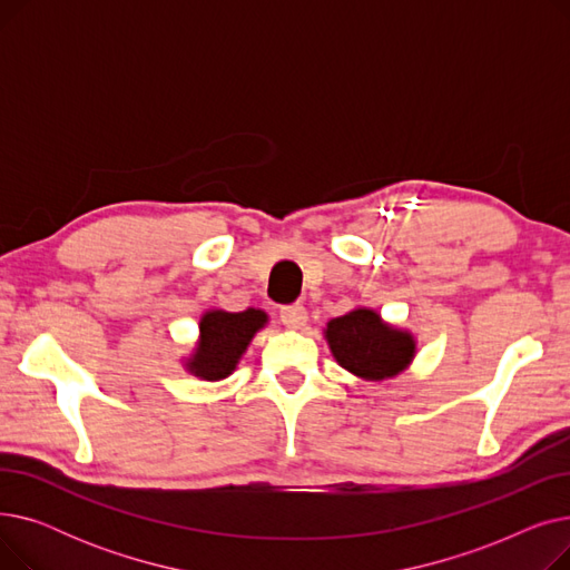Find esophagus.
<instances>
[{
    "instance_id": "obj_1",
    "label": "esophagus",
    "mask_w": 570,
    "mask_h": 570,
    "mask_svg": "<svg viewBox=\"0 0 570 570\" xmlns=\"http://www.w3.org/2000/svg\"><path fill=\"white\" fill-rule=\"evenodd\" d=\"M279 318L286 327H291V331H301V327L307 323V309L303 305H291L279 312Z\"/></svg>"
}]
</instances>
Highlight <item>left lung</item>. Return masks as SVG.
<instances>
[{"label":"left lung","instance_id":"left-lung-1","mask_svg":"<svg viewBox=\"0 0 570 570\" xmlns=\"http://www.w3.org/2000/svg\"><path fill=\"white\" fill-rule=\"evenodd\" d=\"M323 337L340 367L372 383L404 374L417 353L413 333L383 321L372 307H353L327 321Z\"/></svg>","mask_w":570,"mask_h":570}]
</instances>
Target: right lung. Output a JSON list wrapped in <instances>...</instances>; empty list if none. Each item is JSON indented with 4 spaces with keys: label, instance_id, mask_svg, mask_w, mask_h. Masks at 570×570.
I'll return each mask as SVG.
<instances>
[{
    "label": "right lung",
    "instance_id": "1",
    "mask_svg": "<svg viewBox=\"0 0 570 570\" xmlns=\"http://www.w3.org/2000/svg\"><path fill=\"white\" fill-rule=\"evenodd\" d=\"M265 325L267 314L256 307L245 312H226L219 307L203 312L194 351L183 361L185 372L200 381L228 379Z\"/></svg>",
    "mask_w": 570,
    "mask_h": 570
}]
</instances>
